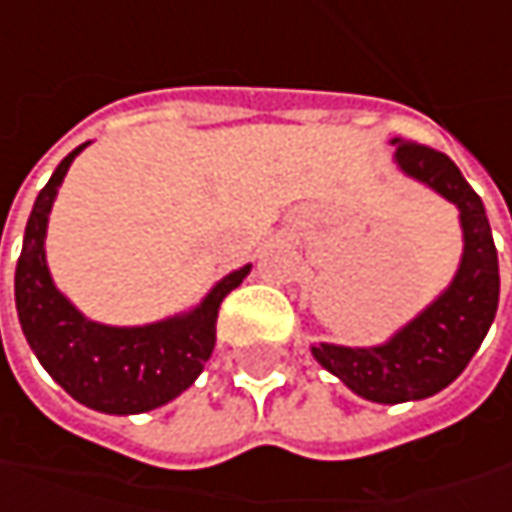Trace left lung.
Listing matches in <instances>:
<instances>
[{"label":"left lung","instance_id":"obj_1","mask_svg":"<svg viewBox=\"0 0 512 512\" xmlns=\"http://www.w3.org/2000/svg\"><path fill=\"white\" fill-rule=\"evenodd\" d=\"M396 162L462 210L464 256L447 293L396 333V339L367 350L313 347L316 362L353 393L379 404L427 399L444 390L470 364L499 307V256L479 193L442 150L396 139Z\"/></svg>","mask_w":512,"mask_h":512}]
</instances>
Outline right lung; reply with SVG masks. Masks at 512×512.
I'll return each mask as SVG.
<instances>
[{"label":"right lung","mask_w":512,"mask_h":512,"mask_svg":"<svg viewBox=\"0 0 512 512\" xmlns=\"http://www.w3.org/2000/svg\"><path fill=\"white\" fill-rule=\"evenodd\" d=\"M85 148V145H82ZM68 153L36 196L16 262V310L30 350L76 402L99 413H145L176 399L196 382L216 344L219 305L242 285L250 267L225 276L193 313L148 327H105L88 322L50 282L45 227L53 196L68 173Z\"/></svg>","instance_id":"right-lung-1"}]
</instances>
